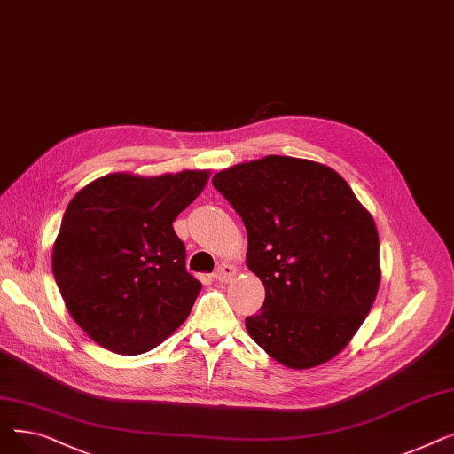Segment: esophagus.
<instances>
[{"mask_svg": "<svg viewBox=\"0 0 454 454\" xmlns=\"http://www.w3.org/2000/svg\"><path fill=\"white\" fill-rule=\"evenodd\" d=\"M233 276H235V267H233V265H230V263L221 265L217 270L213 272V278L217 279V281H221V283H228V281H231V279H233Z\"/></svg>", "mask_w": 454, "mask_h": 454, "instance_id": "34e87169", "label": "esophagus"}]
</instances>
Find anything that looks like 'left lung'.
<instances>
[{
    "mask_svg": "<svg viewBox=\"0 0 454 454\" xmlns=\"http://www.w3.org/2000/svg\"><path fill=\"white\" fill-rule=\"evenodd\" d=\"M213 185L241 215L247 267L265 287L247 331L293 370L320 366L355 337L380 283L372 213L331 167L270 154L237 163Z\"/></svg>",
    "mask_w": 454,
    "mask_h": 454,
    "instance_id": "1",
    "label": "left lung"
}]
</instances>
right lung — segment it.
<instances>
[{
  "instance_id": "right-lung-1",
  "label": "right lung",
  "mask_w": 454,
  "mask_h": 454,
  "mask_svg": "<svg viewBox=\"0 0 454 454\" xmlns=\"http://www.w3.org/2000/svg\"><path fill=\"white\" fill-rule=\"evenodd\" d=\"M209 171L160 176L110 173L69 200L53 245V276L67 313L119 355L160 346L185 322L202 285L185 270L173 223Z\"/></svg>"
}]
</instances>
